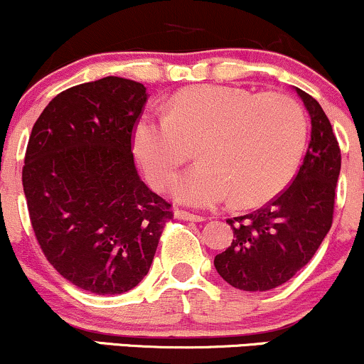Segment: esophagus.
I'll use <instances>...</instances> for the list:
<instances>
[{
    "label": "esophagus",
    "instance_id": "1",
    "mask_svg": "<svg viewBox=\"0 0 364 364\" xmlns=\"http://www.w3.org/2000/svg\"><path fill=\"white\" fill-rule=\"evenodd\" d=\"M175 216L178 218V220H186V221H204L206 218L200 216V215H194V213H189V211H175Z\"/></svg>",
    "mask_w": 364,
    "mask_h": 364
}]
</instances>
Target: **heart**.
Listing matches in <instances>:
<instances>
[{
    "label": "heart",
    "instance_id": "heart-1",
    "mask_svg": "<svg viewBox=\"0 0 364 364\" xmlns=\"http://www.w3.org/2000/svg\"><path fill=\"white\" fill-rule=\"evenodd\" d=\"M306 138L301 105L283 92L252 93L203 85L181 90L166 115L136 122L132 146L149 182L164 189L196 148L199 164L175 178L178 203L238 206L267 203L291 181Z\"/></svg>",
    "mask_w": 364,
    "mask_h": 364
}]
</instances>
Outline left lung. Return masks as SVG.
Returning <instances> with one entry per match:
<instances>
[{"label":"left lung","instance_id":"8db88e82","mask_svg":"<svg viewBox=\"0 0 364 364\" xmlns=\"http://www.w3.org/2000/svg\"><path fill=\"white\" fill-rule=\"evenodd\" d=\"M310 114L311 132L293 182L266 206L228 218L235 240L215 257L228 284L243 291H269L310 262L332 226L341 148L323 109L296 88Z\"/></svg>","mask_w":364,"mask_h":364}]
</instances>
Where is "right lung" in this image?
<instances>
[{
	"instance_id": "add662e5",
	"label": "right lung",
	"mask_w": 364,
	"mask_h": 364,
	"mask_svg": "<svg viewBox=\"0 0 364 364\" xmlns=\"http://www.w3.org/2000/svg\"><path fill=\"white\" fill-rule=\"evenodd\" d=\"M146 100L144 85L107 76L55 95L30 132L21 170L30 223L46 259L85 291L138 286L173 220L131 151Z\"/></svg>"
}]
</instances>
